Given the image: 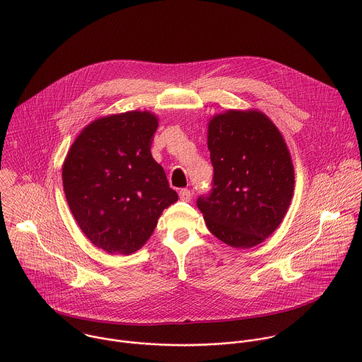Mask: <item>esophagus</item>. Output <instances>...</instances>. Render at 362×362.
Instances as JSON below:
<instances>
[{"label": "esophagus", "mask_w": 362, "mask_h": 362, "mask_svg": "<svg viewBox=\"0 0 362 362\" xmlns=\"http://www.w3.org/2000/svg\"><path fill=\"white\" fill-rule=\"evenodd\" d=\"M180 199H181L182 202H189V201L192 199V194H191V191H189V189H187V188L181 189V191H180Z\"/></svg>", "instance_id": "esophagus-1"}]
</instances>
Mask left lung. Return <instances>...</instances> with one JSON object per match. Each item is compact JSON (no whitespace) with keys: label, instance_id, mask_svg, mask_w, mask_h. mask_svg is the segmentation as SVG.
<instances>
[{"label":"left lung","instance_id":"1","mask_svg":"<svg viewBox=\"0 0 362 362\" xmlns=\"http://www.w3.org/2000/svg\"><path fill=\"white\" fill-rule=\"evenodd\" d=\"M213 182L197 201L209 231L252 248L281 223L294 192V167L276 125L260 111L228 110L207 128Z\"/></svg>","mask_w":362,"mask_h":362}]
</instances>
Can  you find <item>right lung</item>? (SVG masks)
<instances>
[{"instance_id":"add662e5","label":"right lung","mask_w":362,"mask_h":362,"mask_svg":"<svg viewBox=\"0 0 362 362\" xmlns=\"http://www.w3.org/2000/svg\"><path fill=\"white\" fill-rule=\"evenodd\" d=\"M157 117L128 111L89 124L62 165L69 209L90 243L129 255L151 238L157 218L177 202L151 146Z\"/></svg>"}]
</instances>
